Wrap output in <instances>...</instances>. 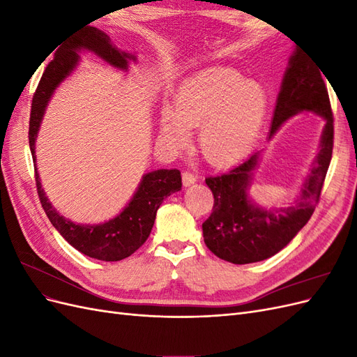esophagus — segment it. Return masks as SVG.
Listing matches in <instances>:
<instances>
[{
	"instance_id": "34e87169",
	"label": "esophagus",
	"mask_w": 357,
	"mask_h": 357,
	"mask_svg": "<svg viewBox=\"0 0 357 357\" xmlns=\"http://www.w3.org/2000/svg\"><path fill=\"white\" fill-rule=\"evenodd\" d=\"M181 178H183V186H192V185H195L197 183V177L193 176V174H190V172H183L181 174Z\"/></svg>"
}]
</instances>
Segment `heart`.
Wrapping results in <instances>:
<instances>
[{
  "mask_svg": "<svg viewBox=\"0 0 357 357\" xmlns=\"http://www.w3.org/2000/svg\"><path fill=\"white\" fill-rule=\"evenodd\" d=\"M268 105L262 82L232 68H210L176 89L172 107L160 112L159 134L165 143L183 147L190 129L199 126L202 155L210 164L226 167L250 152L265 125Z\"/></svg>",
  "mask_w": 357,
  "mask_h": 357,
  "instance_id": "1",
  "label": "heart"
}]
</instances>
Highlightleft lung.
Wrapping results in <instances>:
<instances>
[{"label": "left lung", "mask_w": 357, "mask_h": 357, "mask_svg": "<svg viewBox=\"0 0 357 357\" xmlns=\"http://www.w3.org/2000/svg\"><path fill=\"white\" fill-rule=\"evenodd\" d=\"M321 73L296 47L289 58L271 119L268 142L299 113H314L325 121L319 152L290 207H265L250 195L262 150L226 174L205 178L214 195V207L202 223V235L210 250L223 261L236 265L265 261L283 250L314 213L333 147V117Z\"/></svg>", "instance_id": "obj_1"}]
</instances>
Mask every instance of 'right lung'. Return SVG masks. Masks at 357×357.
I'll return each instance as SVG.
<instances>
[{"instance_id":"obj_1","label":"right lung","mask_w":357,"mask_h":357,"mask_svg":"<svg viewBox=\"0 0 357 357\" xmlns=\"http://www.w3.org/2000/svg\"><path fill=\"white\" fill-rule=\"evenodd\" d=\"M82 52H91L109 63L110 67L129 71L137 55L123 52L113 45L104 31L86 26L58 49L53 61L43 73L38 88L32 98L29 119V149L36 168V181L40 202L55 229L80 253L104 262H117L131 256L149 238L155 225L156 213L162 201L171 193L181 190V174L178 169H155L143 174L132 198L114 218L102 223H77L62 215L49 201L41 186L37 169L36 143L40 126L53 93L79 67Z\"/></svg>"}]
</instances>
